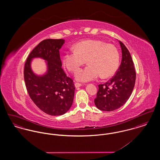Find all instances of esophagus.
<instances>
[{"label":"esophagus","mask_w":160,"mask_h":160,"mask_svg":"<svg viewBox=\"0 0 160 160\" xmlns=\"http://www.w3.org/2000/svg\"><path fill=\"white\" fill-rule=\"evenodd\" d=\"M82 85V84L80 83H77V82L75 83V86H76V88H79V87H80Z\"/></svg>","instance_id":"obj_1"}]
</instances>
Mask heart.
<instances>
[{"mask_svg":"<svg viewBox=\"0 0 160 160\" xmlns=\"http://www.w3.org/2000/svg\"><path fill=\"white\" fill-rule=\"evenodd\" d=\"M75 50L65 52L63 63L69 71L74 72L86 60L89 65L77 71V80L87 82L99 76L107 78L114 75L119 65V54L112 44L97 39H86L77 42Z\"/></svg>","mask_w":160,"mask_h":160,"instance_id":"heart-1","label":"heart"}]
</instances>
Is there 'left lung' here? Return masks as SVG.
<instances>
[{
	"instance_id": "left-lung-1",
	"label": "left lung",
	"mask_w": 160,
	"mask_h": 160,
	"mask_svg": "<svg viewBox=\"0 0 160 160\" xmlns=\"http://www.w3.org/2000/svg\"><path fill=\"white\" fill-rule=\"evenodd\" d=\"M122 61L115 75L106 83L98 85L96 107L100 110L110 112L122 107L129 99L133 91L136 74L128 50L121 41Z\"/></svg>"
}]
</instances>
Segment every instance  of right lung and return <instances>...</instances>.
<instances>
[{"instance_id":"obj_1","label":"right lung","mask_w":160,"mask_h":160,"mask_svg":"<svg viewBox=\"0 0 160 160\" xmlns=\"http://www.w3.org/2000/svg\"><path fill=\"white\" fill-rule=\"evenodd\" d=\"M64 42L63 39L42 41L29 54L24 65V79L29 97L41 110L51 116L67 112L74 96L73 80L62 68L59 49ZM35 57L48 61V72L42 77L35 75L31 69V61Z\"/></svg>"}]
</instances>
